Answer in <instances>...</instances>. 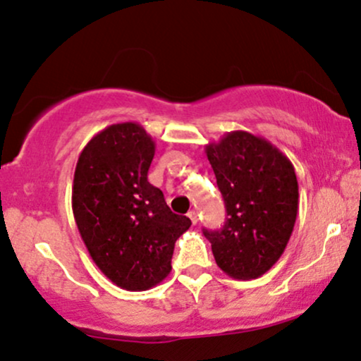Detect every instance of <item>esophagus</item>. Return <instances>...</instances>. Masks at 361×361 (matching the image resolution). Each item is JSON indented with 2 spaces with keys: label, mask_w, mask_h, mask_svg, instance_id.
<instances>
[{
  "label": "esophagus",
  "mask_w": 361,
  "mask_h": 361,
  "mask_svg": "<svg viewBox=\"0 0 361 361\" xmlns=\"http://www.w3.org/2000/svg\"><path fill=\"white\" fill-rule=\"evenodd\" d=\"M188 216H190V220H191V223H193V225H196V223H198V213H196L195 209H193V212L188 213Z\"/></svg>",
  "instance_id": "34e87169"
}]
</instances>
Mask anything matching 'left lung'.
I'll return each instance as SVG.
<instances>
[{
	"label": "left lung",
	"instance_id": "left-lung-1",
	"mask_svg": "<svg viewBox=\"0 0 361 361\" xmlns=\"http://www.w3.org/2000/svg\"><path fill=\"white\" fill-rule=\"evenodd\" d=\"M226 207L223 228L203 233L223 273L255 280L288 245L298 213V181L288 158L270 141L230 131L204 148Z\"/></svg>",
	"mask_w": 361,
	"mask_h": 361
}]
</instances>
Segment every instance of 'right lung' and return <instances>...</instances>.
Here are the masks:
<instances>
[{"label":"right lung","mask_w":361,"mask_h":361,"mask_svg":"<svg viewBox=\"0 0 361 361\" xmlns=\"http://www.w3.org/2000/svg\"><path fill=\"white\" fill-rule=\"evenodd\" d=\"M154 148L138 123H116L86 143L73 180V214L86 250L128 291L149 290L170 275L176 240L191 226L148 181Z\"/></svg>","instance_id":"1"}]
</instances>
